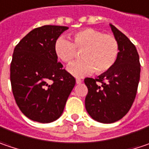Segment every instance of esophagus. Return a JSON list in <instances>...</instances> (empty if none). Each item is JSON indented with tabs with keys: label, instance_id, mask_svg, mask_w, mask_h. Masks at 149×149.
I'll use <instances>...</instances> for the list:
<instances>
[{
	"label": "esophagus",
	"instance_id": "1",
	"mask_svg": "<svg viewBox=\"0 0 149 149\" xmlns=\"http://www.w3.org/2000/svg\"><path fill=\"white\" fill-rule=\"evenodd\" d=\"M76 83H77V84H80V83H82V80L79 79V78H77L76 79Z\"/></svg>",
	"mask_w": 149,
	"mask_h": 149
}]
</instances>
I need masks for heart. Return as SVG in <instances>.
Listing matches in <instances>:
<instances>
[{
	"label": "heart",
	"instance_id": "b5f03b06",
	"mask_svg": "<svg viewBox=\"0 0 149 149\" xmlns=\"http://www.w3.org/2000/svg\"><path fill=\"white\" fill-rule=\"evenodd\" d=\"M72 42L66 36H60L54 44L55 54L61 61L70 63L77 56V50L82 51L80 61L67 66L69 73L82 77L96 73H104L114 66L119 55V43L110 34L87 28L75 32Z\"/></svg>",
	"mask_w": 149,
	"mask_h": 149
}]
</instances>
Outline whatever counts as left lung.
I'll return each mask as SVG.
<instances>
[{"mask_svg": "<svg viewBox=\"0 0 149 149\" xmlns=\"http://www.w3.org/2000/svg\"><path fill=\"white\" fill-rule=\"evenodd\" d=\"M109 26L119 43L117 60L97 78L84 79L88 89L85 108L93 120L101 123H113L127 115L135 100L141 71L135 45L114 25Z\"/></svg>", "mask_w": 149, "mask_h": 149, "instance_id": "left-lung-1", "label": "left lung"}]
</instances>
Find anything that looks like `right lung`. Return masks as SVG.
<instances>
[{"label":"right lung","mask_w":149,"mask_h":149,"mask_svg":"<svg viewBox=\"0 0 149 149\" xmlns=\"http://www.w3.org/2000/svg\"><path fill=\"white\" fill-rule=\"evenodd\" d=\"M68 27L45 25L29 32L14 49L10 68L13 96L32 120L49 123L59 118L76 80L57 62V38Z\"/></svg>","instance_id":"right-lung-1"}]
</instances>
